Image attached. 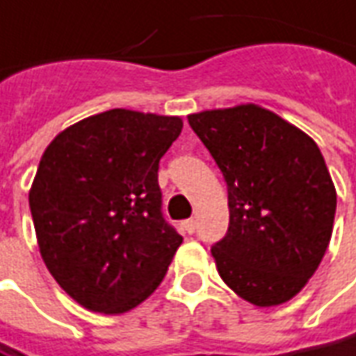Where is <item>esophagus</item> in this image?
Segmentation results:
<instances>
[{"label": "esophagus", "mask_w": 356, "mask_h": 356, "mask_svg": "<svg viewBox=\"0 0 356 356\" xmlns=\"http://www.w3.org/2000/svg\"><path fill=\"white\" fill-rule=\"evenodd\" d=\"M183 228H185L187 234H195V229H197V220L195 218L185 220V222H183Z\"/></svg>", "instance_id": "esophagus-1"}]
</instances>
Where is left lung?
<instances>
[{
    "mask_svg": "<svg viewBox=\"0 0 356 356\" xmlns=\"http://www.w3.org/2000/svg\"><path fill=\"white\" fill-rule=\"evenodd\" d=\"M228 183L229 228L212 248L222 280L259 308L292 300L330 245L337 193L318 144L253 103L188 115Z\"/></svg>",
    "mask_w": 356,
    "mask_h": 356,
    "instance_id": "8db88e82",
    "label": "left lung"
}]
</instances>
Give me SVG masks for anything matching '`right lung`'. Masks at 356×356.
<instances>
[{
    "label": "right lung",
    "instance_id": "1",
    "mask_svg": "<svg viewBox=\"0 0 356 356\" xmlns=\"http://www.w3.org/2000/svg\"><path fill=\"white\" fill-rule=\"evenodd\" d=\"M181 117L111 108L44 149L29 204L44 265L67 296L124 314L158 289L183 238L161 216L159 159Z\"/></svg>",
    "mask_w": 356,
    "mask_h": 356
}]
</instances>
